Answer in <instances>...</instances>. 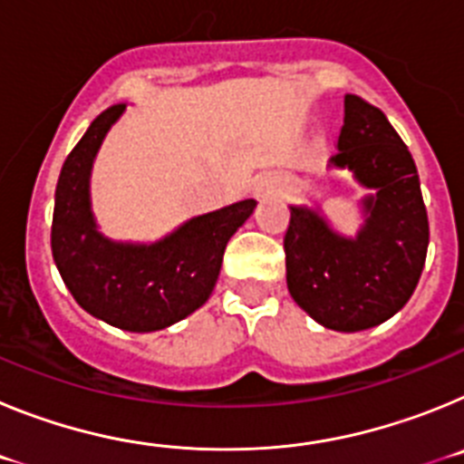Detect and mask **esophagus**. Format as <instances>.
I'll list each match as a JSON object with an SVG mask.
<instances>
[{"mask_svg": "<svg viewBox=\"0 0 464 464\" xmlns=\"http://www.w3.org/2000/svg\"><path fill=\"white\" fill-rule=\"evenodd\" d=\"M274 192V181L269 179H260V181L253 186V197H265V195H272Z\"/></svg>", "mask_w": 464, "mask_h": 464, "instance_id": "esophagus-1", "label": "esophagus"}]
</instances>
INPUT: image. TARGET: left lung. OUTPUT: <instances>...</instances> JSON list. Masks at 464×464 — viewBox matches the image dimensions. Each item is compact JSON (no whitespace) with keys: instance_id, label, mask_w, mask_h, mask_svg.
Wrapping results in <instances>:
<instances>
[{"instance_id":"1","label":"left lung","mask_w":464,"mask_h":464,"mask_svg":"<svg viewBox=\"0 0 464 464\" xmlns=\"http://www.w3.org/2000/svg\"><path fill=\"white\" fill-rule=\"evenodd\" d=\"M339 153L330 160L370 190L362 227L342 235L321 207H290L283 239L288 290L327 330L381 325L407 304L423 272L430 227L411 153L383 111L358 94L343 100Z\"/></svg>"}]
</instances>
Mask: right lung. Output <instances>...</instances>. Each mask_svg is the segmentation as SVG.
Returning <instances> with one entry per match:
<instances>
[{
    "instance_id": "right-lung-1",
    "label": "right lung",
    "mask_w": 464,
    "mask_h": 464,
    "mask_svg": "<svg viewBox=\"0 0 464 464\" xmlns=\"http://www.w3.org/2000/svg\"><path fill=\"white\" fill-rule=\"evenodd\" d=\"M127 104L90 122L64 160L55 188L51 248L57 272L81 309L127 332H158L197 311L216 288L229 237L251 218L244 199L195 216L150 244L113 241L100 232L90 199V174L109 130Z\"/></svg>"
}]
</instances>
